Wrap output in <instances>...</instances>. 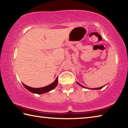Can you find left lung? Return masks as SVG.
Wrapping results in <instances>:
<instances>
[{"instance_id":"left-lung-1","label":"left lung","mask_w":128,"mask_h":128,"mask_svg":"<svg viewBox=\"0 0 128 128\" xmlns=\"http://www.w3.org/2000/svg\"><path fill=\"white\" fill-rule=\"evenodd\" d=\"M77 84H78V85H79L80 86H82V87H83V88H85V86H82V85H81V84H79V83H78V82H77ZM103 87H104V86H102V87H100V88H92V89H93V90H94V89H95V90H97V89H100V88H103ZM90 89H91V88H90Z\"/></svg>"}]
</instances>
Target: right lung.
I'll return each mask as SVG.
<instances>
[{
  "mask_svg": "<svg viewBox=\"0 0 128 128\" xmlns=\"http://www.w3.org/2000/svg\"><path fill=\"white\" fill-rule=\"evenodd\" d=\"M58 77L56 78L55 81H54L53 83H52L50 85H49L47 86H45V87L40 88H31L29 87V86H28L25 84H23V85L24 87L26 88L28 90H29V92H33V93H36V94H43V93L48 92L54 89V88L58 85Z\"/></svg>",
  "mask_w": 128,
  "mask_h": 128,
  "instance_id": "right-lung-1",
  "label": "right lung"
}]
</instances>
